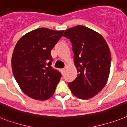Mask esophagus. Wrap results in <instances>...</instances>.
Here are the masks:
<instances>
[{"mask_svg":"<svg viewBox=\"0 0 127 127\" xmlns=\"http://www.w3.org/2000/svg\"><path fill=\"white\" fill-rule=\"evenodd\" d=\"M65 69L64 68V69H61V70H60V71H61V73H62V74H64V72H65Z\"/></svg>","mask_w":127,"mask_h":127,"instance_id":"esophagus-1","label":"esophagus"}]
</instances>
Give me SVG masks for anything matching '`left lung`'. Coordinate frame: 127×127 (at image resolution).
Here are the masks:
<instances>
[{
	"label": "left lung",
	"instance_id": "left-lung-1",
	"mask_svg": "<svg viewBox=\"0 0 127 127\" xmlns=\"http://www.w3.org/2000/svg\"><path fill=\"white\" fill-rule=\"evenodd\" d=\"M74 53L78 76L68 84L72 94L81 99L98 94L106 84L110 74L111 54L102 35L89 28L78 25L66 30Z\"/></svg>",
	"mask_w": 127,
	"mask_h": 127
}]
</instances>
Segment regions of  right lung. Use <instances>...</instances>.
Here are the masks:
<instances>
[{"label": "right lung", "mask_w": 127, "mask_h": 127, "mask_svg": "<svg viewBox=\"0 0 127 127\" xmlns=\"http://www.w3.org/2000/svg\"><path fill=\"white\" fill-rule=\"evenodd\" d=\"M64 31L40 28L23 35L11 58L13 76L28 97L44 100L52 96L62 75L51 67V52Z\"/></svg>", "instance_id": "add662e5"}]
</instances>
